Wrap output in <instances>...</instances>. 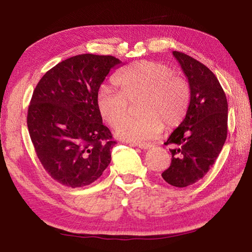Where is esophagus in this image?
I'll return each mask as SVG.
<instances>
[{"instance_id": "1", "label": "esophagus", "mask_w": 252, "mask_h": 252, "mask_svg": "<svg viewBox=\"0 0 252 252\" xmlns=\"http://www.w3.org/2000/svg\"><path fill=\"white\" fill-rule=\"evenodd\" d=\"M131 146L140 147L142 150H149L153 147V144H151V143H131Z\"/></svg>"}]
</instances>
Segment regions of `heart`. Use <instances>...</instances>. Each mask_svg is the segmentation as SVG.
Here are the masks:
<instances>
[{"label": "heart", "mask_w": 252, "mask_h": 252, "mask_svg": "<svg viewBox=\"0 0 252 252\" xmlns=\"http://www.w3.org/2000/svg\"><path fill=\"white\" fill-rule=\"evenodd\" d=\"M164 63L139 61L123 68L115 78L120 92L102 86L97 93L96 107L103 121L118 126L128 115L130 103L139 101L142 116L124 122L116 131L119 139L141 143L158 135L164 129L178 126L188 112L191 94L187 82L172 75Z\"/></svg>", "instance_id": "heart-1"}]
</instances>
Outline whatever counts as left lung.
I'll return each instance as SVG.
<instances>
[{"mask_svg":"<svg viewBox=\"0 0 252 252\" xmlns=\"http://www.w3.org/2000/svg\"><path fill=\"white\" fill-rule=\"evenodd\" d=\"M188 78L191 99L184 121L167 140L171 164L161 174L166 182L185 188L203 178L218 158L227 137L228 105L218 77L187 54L174 51Z\"/></svg>","mask_w":252,"mask_h":252,"instance_id":"obj_1","label":"left lung"}]
</instances>
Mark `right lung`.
Returning a JSON list of instances; mask_svg holds the SVG:
<instances>
[{
	"label": "right lung",
	"mask_w": 252,
	"mask_h": 252,
	"mask_svg": "<svg viewBox=\"0 0 252 252\" xmlns=\"http://www.w3.org/2000/svg\"><path fill=\"white\" fill-rule=\"evenodd\" d=\"M121 61L85 53L49 70L34 88L27 126L43 168L61 185L93 184L111 161L116 141L96 107L99 87Z\"/></svg>",
	"instance_id": "add662e5"
}]
</instances>
